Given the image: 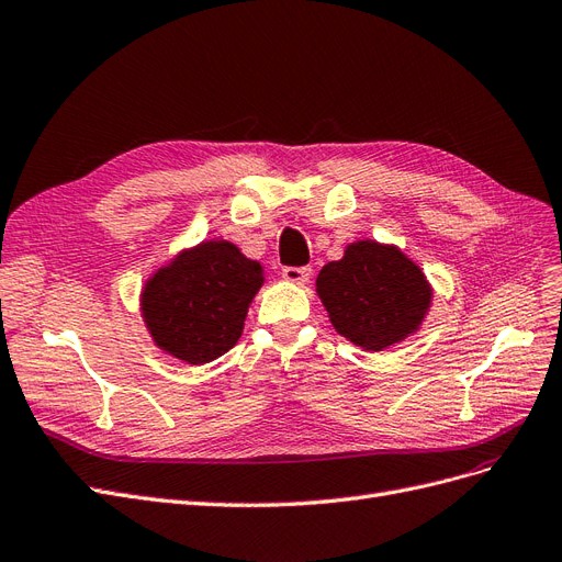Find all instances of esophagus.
Returning <instances> with one entry per match:
<instances>
[{
	"mask_svg": "<svg viewBox=\"0 0 562 562\" xmlns=\"http://www.w3.org/2000/svg\"><path fill=\"white\" fill-rule=\"evenodd\" d=\"M313 276V268L311 266H284L282 268V278L286 282H294V284H303L311 280Z\"/></svg>",
	"mask_w": 562,
	"mask_h": 562,
	"instance_id": "esophagus-1",
	"label": "esophagus"
}]
</instances>
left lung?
I'll list each match as a JSON object with an SVG mask.
<instances>
[{
    "mask_svg": "<svg viewBox=\"0 0 562 562\" xmlns=\"http://www.w3.org/2000/svg\"><path fill=\"white\" fill-rule=\"evenodd\" d=\"M317 294L340 336L383 350L420 327L431 289L396 247L355 243L319 270Z\"/></svg>",
    "mask_w": 562,
    "mask_h": 562,
    "instance_id": "left-lung-1",
    "label": "left lung"
}]
</instances>
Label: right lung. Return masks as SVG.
<instances>
[{
  "instance_id": "1",
  "label": "right lung",
  "mask_w": 562,
  "mask_h": 562,
  "mask_svg": "<svg viewBox=\"0 0 562 562\" xmlns=\"http://www.w3.org/2000/svg\"><path fill=\"white\" fill-rule=\"evenodd\" d=\"M261 282V263L238 247L203 243L149 280L142 294L144 319L162 350L205 364L240 338Z\"/></svg>"
}]
</instances>
